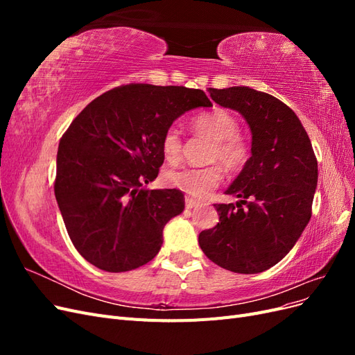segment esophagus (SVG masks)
Returning a JSON list of instances; mask_svg holds the SVG:
<instances>
[{"mask_svg":"<svg viewBox=\"0 0 355 355\" xmlns=\"http://www.w3.org/2000/svg\"><path fill=\"white\" fill-rule=\"evenodd\" d=\"M197 206H198V201H197V200L189 198V197L185 198V207H187V209H194V207H197Z\"/></svg>","mask_w":355,"mask_h":355,"instance_id":"34e87169","label":"esophagus"}]
</instances>
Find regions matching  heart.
Wrapping results in <instances>:
<instances>
[{
    "label": "heart",
    "instance_id": "obj_1",
    "mask_svg": "<svg viewBox=\"0 0 355 355\" xmlns=\"http://www.w3.org/2000/svg\"><path fill=\"white\" fill-rule=\"evenodd\" d=\"M191 127L197 135L211 139L206 167H176L166 171L164 179L170 187L187 192L192 197H206L223 179L220 163L230 171H240L249 163L250 146L239 135L240 125L235 118L222 110L204 112L192 118ZM164 158L176 163L184 153V141L176 125L168 127L161 141Z\"/></svg>",
    "mask_w": 355,
    "mask_h": 355
}]
</instances>
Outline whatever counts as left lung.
<instances>
[{"label": "left lung", "mask_w": 355, "mask_h": 355, "mask_svg": "<svg viewBox=\"0 0 355 355\" xmlns=\"http://www.w3.org/2000/svg\"><path fill=\"white\" fill-rule=\"evenodd\" d=\"M223 108L239 111L252 130V157L225 191L237 204H214L219 222L198 243L211 262L257 274L292 250L311 219L318 168L302 123L286 103L250 87L209 89Z\"/></svg>", "instance_id": "left-lung-1"}]
</instances>
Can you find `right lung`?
I'll list each match as a JSON object with an SVG mask.
<instances>
[{"label":"right lung","mask_w":355,"mask_h":355,"mask_svg":"<svg viewBox=\"0 0 355 355\" xmlns=\"http://www.w3.org/2000/svg\"><path fill=\"white\" fill-rule=\"evenodd\" d=\"M209 108L202 90L127 84L92 101L63 133L55 196L75 249L124 272L153 261L166 223L185 209L178 189H146L164 163L161 141L176 118Z\"/></svg>","instance_id":"right-lung-1"}]
</instances>
